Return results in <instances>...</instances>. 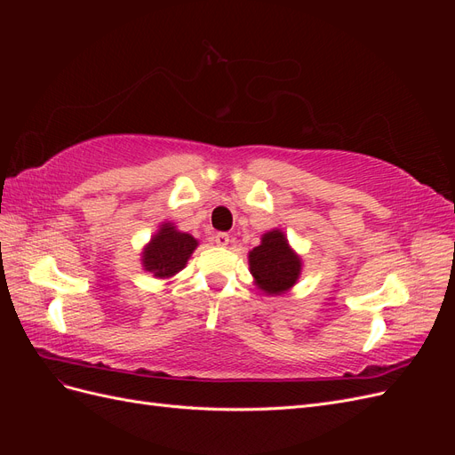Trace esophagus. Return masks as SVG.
<instances>
[{"mask_svg":"<svg viewBox=\"0 0 455 455\" xmlns=\"http://www.w3.org/2000/svg\"><path fill=\"white\" fill-rule=\"evenodd\" d=\"M214 243H216L218 246H228V244H229V235H228V233H216V235H214Z\"/></svg>","mask_w":455,"mask_h":455,"instance_id":"esophagus-1","label":"esophagus"}]
</instances>
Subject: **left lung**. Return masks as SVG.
I'll list each match as a JSON object with an SVG mask.
<instances>
[{
    "label": "left lung",
    "instance_id": "1",
    "mask_svg": "<svg viewBox=\"0 0 455 455\" xmlns=\"http://www.w3.org/2000/svg\"><path fill=\"white\" fill-rule=\"evenodd\" d=\"M301 267L299 254L288 243L283 229H271L261 235L258 246L249 252V269L254 284L267 296L286 294L298 283Z\"/></svg>",
    "mask_w": 455,
    "mask_h": 455
}]
</instances>
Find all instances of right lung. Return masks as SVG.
Wrapping results in <instances>:
<instances>
[{
	"label": "right lung",
	"mask_w": 455,
	"mask_h": 455,
	"mask_svg": "<svg viewBox=\"0 0 455 455\" xmlns=\"http://www.w3.org/2000/svg\"><path fill=\"white\" fill-rule=\"evenodd\" d=\"M199 246V241L172 222H163L142 249V267L156 279H172Z\"/></svg>",
	"instance_id": "right-lung-1"
}]
</instances>
